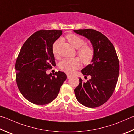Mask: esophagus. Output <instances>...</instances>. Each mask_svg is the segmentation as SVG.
Returning <instances> with one entry per match:
<instances>
[{
    "instance_id": "obj_1",
    "label": "esophagus",
    "mask_w": 134,
    "mask_h": 134,
    "mask_svg": "<svg viewBox=\"0 0 134 134\" xmlns=\"http://www.w3.org/2000/svg\"><path fill=\"white\" fill-rule=\"evenodd\" d=\"M67 79H70V78L72 77V75L69 74H67Z\"/></svg>"
}]
</instances>
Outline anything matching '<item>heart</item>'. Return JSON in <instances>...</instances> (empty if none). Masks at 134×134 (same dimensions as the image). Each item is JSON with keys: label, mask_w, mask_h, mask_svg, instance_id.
<instances>
[{"label": "heart", "mask_w": 134, "mask_h": 134, "mask_svg": "<svg viewBox=\"0 0 134 134\" xmlns=\"http://www.w3.org/2000/svg\"><path fill=\"white\" fill-rule=\"evenodd\" d=\"M69 43L75 48H78L77 54L85 65L90 64L94 57V49L91 46L86 44V40L75 34H69L66 36ZM60 41L57 40L53 44L52 52L55 57L58 56V48ZM81 61L79 57L65 59L60 63L59 67L68 74L73 73L75 70L81 66Z\"/></svg>", "instance_id": "obj_1"}]
</instances>
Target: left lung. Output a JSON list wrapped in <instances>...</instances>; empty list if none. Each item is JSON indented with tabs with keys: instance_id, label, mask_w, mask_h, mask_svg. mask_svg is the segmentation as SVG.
I'll list each match as a JSON object with an SVG mask.
<instances>
[{
	"instance_id": "left-lung-1",
	"label": "left lung",
	"mask_w": 134,
	"mask_h": 134,
	"mask_svg": "<svg viewBox=\"0 0 134 134\" xmlns=\"http://www.w3.org/2000/svg\"><path fill=\"white\" fill-rule=\"evenodd\" d=\"M74 31L90 40L94 49L92 63L81 70L91 79L85 82L80 78L74 90L75 97L82 105L97 107L106 103L115 90L120 70L118 58L110 40L99 31L91 29Z\"/></svg>"
}]
</instances>
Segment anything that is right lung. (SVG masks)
<instances>
[{
  "mask_svg": "<svg viewBox=\"0 0 134 134\" xmlns=\"http://www.w3.org/2000/svg\"><path fill=\"white\" fill-rule=\"evenodd\" d=\"M62 34V30H38L27 39L19 52L15 64L17 85L31 103L42 105L52 102L67 79L60 71L46 74L55 65L52 47Z\"/></svg>",
  "mask_w": 134,
  "mask_h": 134,
  "instance_id": "1",
  "label": "right lung"
}]
</instances>
